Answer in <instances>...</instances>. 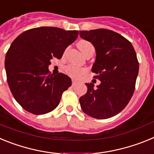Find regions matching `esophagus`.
<instances>
[{
	"instance_id": "obj_1",
	"label": "esophagus",
	"mask_w": 154,
	"mask_h": 154,
	"mask_svg": "<svg viewBox=\"0 0 154 154\" xmlns=\"http://www.w3.org/2000/svg\"><path fill=\"white\" fill-rule=\"evenodd\" d=\"M76 84H77V81H76V80H75V79H73L72 80V85H73V86H74V85H75Z\"/></svg>"
}]
</instances>
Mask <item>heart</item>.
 <instances>
[{
	"mask_svg": "<svg viewBox=\"0 0 154 154\" xmlns=\"http://www.w3.org/2000/svg\"><path fill=\"white\" fill-rule=\"evenodd\" d=\"M78 47L84 55H85L89 50L94 49L93 46L90 42L85 40L79 41L78 43ZM65 72L69 75L72 76L73 78L78 79L86 72V69H81L74 65H69L65 68Z\"/></svg>",
	"mask_w": 154,
	"mask_h": 154,
	"instance_id": "1",
	"label": "heart"
}]
</instances>
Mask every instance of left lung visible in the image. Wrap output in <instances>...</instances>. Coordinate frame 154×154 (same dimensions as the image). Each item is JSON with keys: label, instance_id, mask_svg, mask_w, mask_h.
<instances>
[{"label": "left lung", "instance_id": "8db88e82", "mask_svg": "<svg viewBox=\"0 0 154 154\" xmlns=\"http://www.w3.org/2000/svg\"><path fill=\"white\" fill-rule=\"evenodd\" d=\"M79 35L95 47L92 72L101 81L96 87L85 83L88 89L79 99L81 108L96 119L112 117L126 106L135 90L139 72L136 51L131 42L111 30L80 31Z\"/></svg>", "mask_w": 154, "mask_h": 154}]
</instances>
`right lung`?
<instances>
[{
	"label": "right lung",
	"instance_id": "add662e5",
	"mask_svg": "<svg viewBox=\"0 0 154 154\" xmlns=\"http://www.w3.org/2000/svg\"><path fill=\"white\" fill-rule=\"evenodd\" d=\"M78 35V31L40 27L27 30L14 40L5 57L7 80L24 109L42 115L58 106L72 80L63 73L50 74L48 65L54 57L62 58Z\"/></svg>",
	"mask_w": 154,
	"mask_h": 154
}]
</instances>
